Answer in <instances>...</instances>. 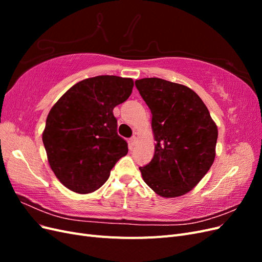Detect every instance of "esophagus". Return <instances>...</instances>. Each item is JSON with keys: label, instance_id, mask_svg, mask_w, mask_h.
Here are the masks:
<instances>
[{"label": "esophagus", "instance_id": "34e87169", "mask_svg": "<svg viewBox=\"0 0 262 262\" xmlns=\"http://www.w3.org/2000/svg\"><path fill=\"white\" fill-rule=\"evenodd\" d=\"M138 139H139V133L138 132H136L133 134V137L130 139V142H131V144L132 145H134L138 142Z\"/></svg>", "mask_w": 262, "mask_h": 262}]
</instances>
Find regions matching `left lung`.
<instances>
[{"mask_svg":"<svg viewBox=\"0 0 262 262\" xmlns=\"http://www.w3.org/2000/svg\"><path fill=\"white\" fill-rule=\"evenodd\" d=\"M152 113L154 156L142 178L155 193L176 198L192 190L215 158L217 126L189 87L157 77L136 81Z\"/></svg>","mask_w":262,"mask_h":262,"instance_id":"obj_1","label":"left lung"}]
</instances>
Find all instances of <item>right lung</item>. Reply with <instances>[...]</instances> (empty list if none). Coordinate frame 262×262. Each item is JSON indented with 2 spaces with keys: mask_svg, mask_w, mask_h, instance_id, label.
I'll use <instances>...</instances> for the list:
<instances>
[{
  "mask_svg": "<svg viewBox=\"0 0 262 262\" xmlns=\"http://www.w3.org/2000/svg\"><path fill=\"white\" fill-rule=\"evenodd\" d=\"M132 78L99 75L73 85L47 117L42 142L54 175L68 189L90 193L128 153L113 110L129 98Z\"/></svg>",
  "mask_w": 262,
  "mask_h": 262,
  "instance_id": "1",
  "label": "right lung"
}]
</instances>
